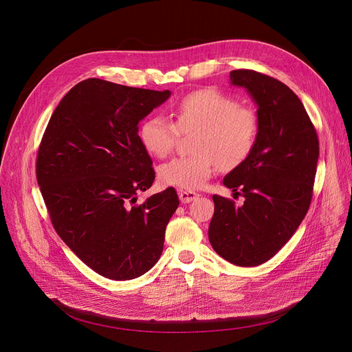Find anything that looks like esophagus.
<instances>
[{
    "label": "esophagus",
    "instance_id": "34e87169",
    "mask_svg": "<svg viewBox=\"0 0 352 352\" xmlns=\"http://www.w3.org/2000/svg\"><path fill=\"white\" fill-rule=\"evenodd\" d=\"M178 196H179V200H181L182 204H189V202H192V200H195L197 197V193L192 192V190H179Z\"/></svg>",
    "mask_w": 352,
    "mask_h": 352
}]
</instances>
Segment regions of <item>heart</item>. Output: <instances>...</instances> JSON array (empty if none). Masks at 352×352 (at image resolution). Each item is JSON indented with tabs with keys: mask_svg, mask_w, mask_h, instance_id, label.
Listing matches in <instances>:
<instances>
[{
	"mask_svg": "<svg viewBox=\"0 0 352 352\" xmlns=\"http://www.w3.org/2000/svg\"><path fill=\"white\" fill-rule=\"evenodd\" d=\"M175 124L162 116L147 117L139 126V140L147 153L166 157L173 152L179 132L197 131L190 157L163 164L159 178L164 185L193 190L205 185L217 166L241 164L256 144L259 117L236 98L217 89H200L182 97L174 110Z\"/></svg>",
	"mask_w": 352,
	"mask_h": 352,
	"instance_id": "obj_1",
	"label": "heart"
}]
</instances>
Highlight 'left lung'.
Instances as JSON below:
<instances>
[{"label": "left lung", "instance_id": "1", "mask_svg": "<svg viewBox=\"0 0 352 352\" xmlns=\"http://www.w3.org/2000/svg\"><path fill=\"white\" fill-rule=\"evenodd\" d=\"M230 80L254 98L261 129L252 153L223 179L245 202L236 208L213 195L209 241L230 263L252 267L272 259L307 216L319 139L302 102L283 82L252 69L231 71Z\"/></svg>", "mask_w": 352, "mask_h": 352}]
</instances>
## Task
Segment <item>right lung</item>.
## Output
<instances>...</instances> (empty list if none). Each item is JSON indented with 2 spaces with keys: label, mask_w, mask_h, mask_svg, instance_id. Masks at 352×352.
I'll return each instance as SVG.
<instances>
[{
  "label": "right lung",
  "mask_w": 352,
  "mask_h": 352,
  "mask_svg": "<svg viewBox=\"0 0 352 352\" xmlns=\"http://www.w3.org/2000/svg\"><path fill=\"white\" fill-rule=\"evenodd\" d=\"M170 96L90 78L64 96L43 135L36 177L53 227L106 278H136L162 256L179 200L167 188L136 204L156 177L138 124Z\"/></svg>",
  "instance_id": "1"
}]
</instances>
